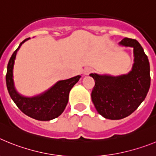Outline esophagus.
<instances>
[{
  "label": "esophagus",
  "mask_w": 156,
  "mask_h": 156,
  "mask_svg": "<svg viewBox=\"0 0 156 156\" xmlns=\"http://www.w3.org/2000/svg\"><path fill=\"white\" fill-rule=\"evenodd\" d=\"M92 69L90 68V67H87V68L84 69V71H83V73L84 75H88V74L90 73V72H92Z\"/></svg>",
  "instance_id": "1"
}]
</instances>
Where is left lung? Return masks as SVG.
Masks as SVG:
<instances>
[{"instance_id":"8db88e82","label":"left lung","mask_w":156,"mask_h":156,"mask_svg":"<svg viewBox=\"0 0 156 156\" xmlns=\"http://www.w3.org/2000/svg\"><path fill=\"white\" fill-rule=\"evenodd\" d=\"M119 44L133 48L131 71L119 76L90 74L95 82L91 92L95 108L105 119L113 120L133 113L144 100L151 83L149 62L138 41L125 37Z\"/></svg>"}]
</instances>
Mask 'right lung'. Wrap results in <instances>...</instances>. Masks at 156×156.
Returning a JSON list of instances; mask_svg holds the SVG:
<instances>
[{
    "instance_id": "add662e5",
    "label": "right lung",
    "mask_w": 156,
    "mask_h": 156,
    "mask_svg": "<svg viewBox=\"0 0 156 156\" xmlns=\"http://www.w3.org/2000/svg\"><path fill=\"white\" fill-rule=\"evenodd\" d=\"M20 43L19 48L12 54L8 62L6 74V84L8 93L18 108L28 116L40 121H49L61 115L69 101V94L73 87L79 81L80 76L60 80L44 93L34 97H24L19 94L15 88L13 68L16 54L25 41Z\"/></svg>"
}]
</instances>
